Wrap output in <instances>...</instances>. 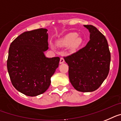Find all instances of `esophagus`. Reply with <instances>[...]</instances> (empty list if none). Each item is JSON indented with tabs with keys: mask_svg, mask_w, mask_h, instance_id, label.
<instances>
[{
	"mask_svg": "<svg viewBox=\"0 0 121 121\" xmlns=\"http://www.w3.org/2000/svg\"><path fill=\"white\" fill-rule=\"evenodd\" d=\"M64 62H65V59H64L63 57H61L60 58V63L62 64Z\"/></svg>",
	"mask_w": 121,
	"mask_h": 121,
	"instance_id": "obj_1",
	"label": "esophagus"
}]
</instances>
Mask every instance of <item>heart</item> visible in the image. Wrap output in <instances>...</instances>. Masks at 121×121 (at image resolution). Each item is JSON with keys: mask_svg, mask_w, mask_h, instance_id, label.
I'll return each instance as SVG.
<instances>
[{"mask_svg": "<svg viewBox=\"0 0 121 121\" xmlns=\"http://www.w3.org/2000/svg\"><path fill=\"white\" fill-rule=\"evenodd\" d=\"M82 42V38L77 36L76 33H70L58 41L57 43L60 46H68L70 45L71 50L75 51L81 46Z\"/></svg>", "mask_w": 121, "mask_h": 121, "instance_id": "obj_1", "label": "heart"}]
</instances>
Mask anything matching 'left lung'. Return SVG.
<instances>
[{
  "label": "left lung",
  "mask_w": 121,
  "mask_h": 121,
  "mask_svg": "<svg viewBox=\"0 0 121 121\" xmlns=\"http://www.w3.org/2000/svg\"><path fill=\"white\" fill-rule=\"evenodd\" d=\"M90 32L85 47L64 56L69 66V78L72 85L80 92L97 90L110 71L111 54L105 36L92 25H85Z\"/></svg>",
  "instance_id": "obj_1"
}]
</instances>
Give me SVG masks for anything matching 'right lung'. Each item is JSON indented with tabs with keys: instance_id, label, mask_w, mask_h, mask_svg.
I'll return each instance as SVG.
<instances>
[{
	"instance_id": "1",
	"label": "right lung",
	"mask_w": 121,
	"mask_h": 121,
	"mask_svg": "<svg viewBox=\"0 0 121 121\" xmlns=\"http://www.w3.org/2000/svg\"><path fill=\"white\" fill-rule=\"evenodd\" d=\"M46 29L26 31L10 44L7 69L11 83L28 96L41 94L49 88L50 78L58 67L60 57L47 58L49 49Z\"/></svg>"
}]
</instances>
